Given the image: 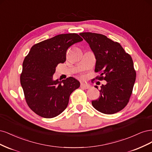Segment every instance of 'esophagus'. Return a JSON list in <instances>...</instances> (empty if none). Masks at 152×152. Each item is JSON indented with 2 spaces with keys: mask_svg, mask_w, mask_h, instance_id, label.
Masks as SVG:
<instances>
[{
  "mask_svg": "<svg viewBox=\"0 0 152 152\" xmlns=\"http://www.w3.org/2000/svg\"><path fill=\"white\" fill-rule=\"evenodd\" d=\"M91 86L90 85H88L86 83H81V88L83 89H88L90 88Z\"/></svg>",
  "mask_w": 152,
  "mask_h": 152,
  "instance_id": "34e87169",
  "label": "esophagus"
}]
</instances>
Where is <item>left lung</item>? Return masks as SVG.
<instances>
[{
    "label": "left lung",
    "mask_w": 152,
    "mask_h": 152,
    "mask_svg": "<svg viewBox=\"0 0 152 152\" xmlns=\"http://www.w3.org/2000/svg\"><path fill=\"white\" fill-rule=\"evenodd\" d=\"M80 35L94 53L95 71L101 73L98 79L107 81L101 86L99 99L91 102L92 105L106 114L119 112L128 104L136 80L133 59L119 43L104 35L90 32Z\"/></svg>",
    "instance_id": "1"
}]
</instances>
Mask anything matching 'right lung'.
<instances>
[{
	"mask_svg": "<svg viewBox=\"0 0 152 152\" xmlns=\"http://www.w3.org/2000/svg\"><path fill=\"white\" fill-rule=\"evenodd\" d=\"M83 38L76 33L61 34L34 45L24 58L21 85L29 107L44 118H53L67 107L73 91L80 83L72 77L53 80L58 64L66 60L70 46Z\"/></svg>",
	"mask_w": 152,
	"mask_h": 152,
	"instance_id": "right-lung-1",
	"label": "right lung"
}]
</instances>
